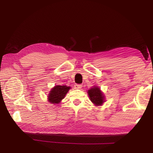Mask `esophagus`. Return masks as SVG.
Returning <instances> with one entry per match:
<instances>
[{
    "label": "esophagus",
    "instance_id": "34e87169",
    "mask_svg": "<svg viewBox=\"0 0 153 153\" xmlns=\"http://www.w3.org/2000/svg\"><path fill=\"white\" fill-rule=\"evenodd\" d=\"M75 89H81L82 88V85L81 84H75L74 85Z\"/></svg>",
    "mask_w": 153,
    "mask_h": 153
}]
</instances>
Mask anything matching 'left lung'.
Instances as JSON below:
<instances>
[{
	"label": "left lung",
	"instance_id": "obj_1",
	"mask_svg": "<svg viewBox=\"0 0 153 153\" xmlns=\"http://www.w3.org/2000/svg\"><path fill=\"white\" fill-rule=\"evenodd\" d=\"M88 94L91 102L95 105H101L105 102V95L101 89L97 86H94L88 91Z\"/></svg>",
	"mask_w": 153,
	"mask_h": 153
}]
</instances>
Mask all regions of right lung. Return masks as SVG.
<instances>
[{"label":"right lung","mask_w":153,"mask_h":153,"mask_svg":"<svg viewBox=\"0 0 153 153\" xmlns=\"http://www.w3.org/2000/svg\"><path fill=\"white\" fill-rule=\"evenodd\" d=\"M71 89L70 87L66 85H56L51 89L48 99V101L52 104H58L64 99L68 92L69 89Z\"/></svg>","instance_id":"obj_1"}]
</instances>
